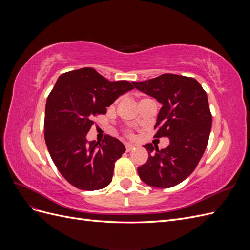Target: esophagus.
<instances>
[{
    "label": "esophagus",
    "mask_w": 250,
    "mask_h": 250,
    "mask_svg": "<svg viewBox=\"0 0 250 250\" xmlns=\"http://www.w3.org/2000/svg\"><path fill=\"white\" fill-rule=\"evenodd\" d=\"M125 148H126L127 152H129V151H131L132 149H134V145H132V144H129V143H126V144H125Z\"/></svg>",
    "instance_id": "1"
}]
</instances>
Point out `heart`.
I'll return each mask as SVG.
<instances>
[{
  "instance_id": "heart-1",
  "label": "heart",
  "mask_w": 250,
  "mask_h": 250,
  "mask_svg": "<svg viewBox=\"0 0 250 250\" xmlns=\"http://www.w3.org/2000/svg\"><path fill=\"white\" fill-rule=\"evenodd\" d=\"M128 135H131V132H128Z\"/></svg>"
}]
</instances>
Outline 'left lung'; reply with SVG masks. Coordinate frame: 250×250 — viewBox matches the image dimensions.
I'll return each instance as SVG.
<instances>
[{
    "instance_id": "8db88e82",
    "label": "left lung",
    "mask_w": 250,
    "mask_h": 250,
    "mask_svg": "<svg viewBox=\"0 0 250 250\" xmlns=\"http://www.w3.org/2000/svg\"><path fill=\"white\" fill-rule=\"evenodd\" d=\"M134 87L162 104L154 138H169L168 147L160 150L146 144L148 161L138 168L148 186L171 188L180 184L197 167L208 146L211 113L208 96L200 83L175 74L132 82Z\"/></svg>"
}]
</instances>
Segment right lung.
<instances>
[{"label":"right lung","instance_id":"obj_1","mask_svg":"<svg viewBox=\"0 0 250 250\" xmlns=\"http://www.w3.org/2000/svg\"><path fill=\"white\" fill-rule=\"evenodd\" d=\"M129 81H108L93 67L60 75L47 99L44 141L53 163L64 179L83 191L107 187L115 163L125 152L118 139L106 134L102 142H87L94 117L121 95L133 89Z\"/></svg>","mask_w":250,"mask_h":250}]
</instances>
